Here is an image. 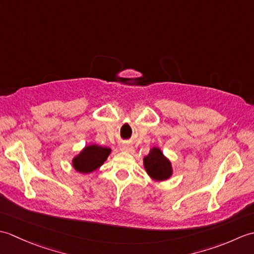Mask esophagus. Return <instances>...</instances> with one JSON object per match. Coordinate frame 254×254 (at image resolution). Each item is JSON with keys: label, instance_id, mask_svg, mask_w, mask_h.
<instances>
[{"label": "esophagus", "instance_id": "1", "mask_svg": "<svg viewBox=\"0 0 254 254\" xmlns=\"http://www.w3.org/2000/svg\"><path fill=\"white\" fill-rule=\"evenodd\" d=\"M121 149L124 150V152H127V153H131L133 150V146L130 144H122L121 145Z\"/></svg>", "mask_w": 254, "mask_h": 254}]
</instances>
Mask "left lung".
<instances>
[{
    "instance_id": "left-lung-1",
    "label": "left lung",
    "mask_w": 254,
    "mask_h": 254,
    "mask_svg": "<svg viewBox=\"0 0 254 254\" xmlns=\"http://www.w3.org/2000/svg\"><path fill=\"white\" fill-rule=\"evenodd\" d=\"M143 165L147 175L155 181L168 180L174 174L171 161L159 147L149 149L148 155L143 158Z\"/></svg>"
}]
</instances>
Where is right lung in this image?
I'll list each match as a JSON object with an SVG mask.
<instances>
[{
  "label": "right lung",
  "instance_id": "obj_1",
  "mask_svg": "<svg viewBox=\"0 0 254 254\" xmlns=\"http://www.w3.org/2000/svg\"><path fill=\"white\" fill-rule=\"evenodd\" d=\"M110 153L111 149L108 147H102L96 144L86 145L76 156H74L72 166L79 174H91L104 165Z\"/></svg>",
  "mask_w": 254,
  "mask_h": 254
}]
</instances>
